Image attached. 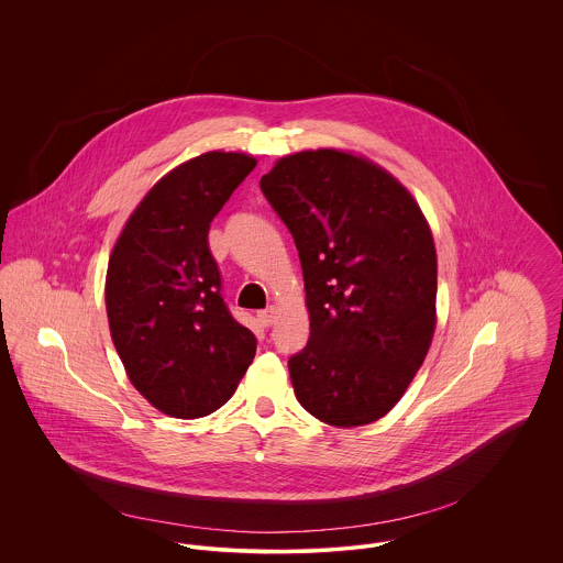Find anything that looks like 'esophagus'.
Returning <instances> with one entry per match:
<instances>
[{"mask_svg":"<svg viewBox=\"0 0 563 563\" xmlns=\"http://www.w3.org/2000/svg\"><path fill=\"white\" fill-rule=\"evenodd\" d=\"M257 322H260L262 327H271V324L275 322V308H266V310L257 312Z\"/></svg>","mask_w":563,"mask_h":563,"instance_id":"esophagus-1","label":"esophagus"}]
</instances>
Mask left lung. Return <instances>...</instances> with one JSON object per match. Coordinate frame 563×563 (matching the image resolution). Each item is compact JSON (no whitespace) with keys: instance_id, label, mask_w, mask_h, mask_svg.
Returning a JSON list of instances; mask_svg holds the SVG:
<instances>
[{"instance_id":"1","label":"left lung","mask_w":563,"mask_h":563,"mask_svg":"<svg viewBox=\"0 0 563 563\" xmlns=\"http://www.w3.org/2000/svg\"><path fill=\"white\" fill-rule=\"evenodd\" d=\"M260 188L303 268L310 338L288 360L297 399L333 427L386 416L435 329L438 260L418 203L382 166L335 150L277 161Z\"/></svg>"}]
</instances>
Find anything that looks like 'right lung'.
Wrapping results in <instances>:
<instances>
[{
    "instance_id": "1",
    "label": "right lung",
    "mask_w": 563,
    "mask_h": 563,
    "mask_svg": "<svg viewBox=\"0 0 563 563\" xmlns=\"http://www.w3.org/2000/svg\"><path fill=\"white\" fill-rule=\"evenodd\" d=\"M255 168L208 152L164 175L112 249L106 310L134 388L175 418H201L236 393L257 340L223 301L212 219Z\"/></svg>"
}]
</instances>
